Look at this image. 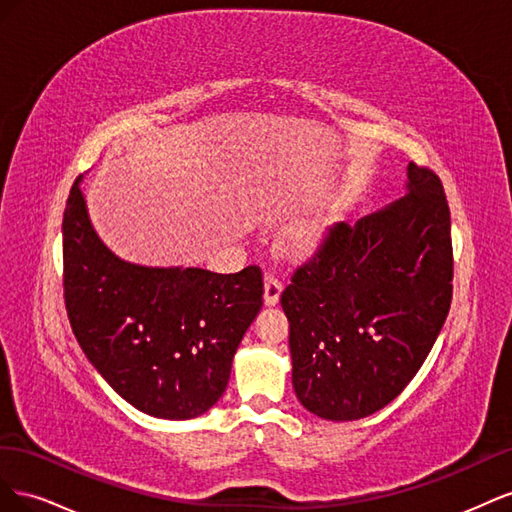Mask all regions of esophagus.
Returning a JSON list of instances; mask_svg holds the SVG:
<instances>
[{
  "mask_svg": "<svg viewBox=\"0 0 512 512\" xmlns=\"http://www.w3.org/2000/svg\"><path fill=\"white\" fill-rule=\"evenodd\" d=\"M282 290H284V282L280 280V277L273 275V273H267V277H265V303L275 305L277 301H280Z\"/></svg>",
  "mask_w": 512,
  "mask_h": 512,
  "instance_id": "1",
  "label": "esophagus"
}]
</instances>
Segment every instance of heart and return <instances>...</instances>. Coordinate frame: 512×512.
Listing matches in <instances>:
<instances>
[{"instance_id":"1","label":"heart","mask_w":512,"mask_h":512,"mask_svg":"<svg viewBox=\"0 0 512 512\" xmlns=\"http://www.w3.org/2000/svg\"><path fill=\"white\" fill-rule=\"evenodd\" d=\"M307 241H309V237H305V235H303V237H299V245H305Z\"/></svg>"}]
</instances>
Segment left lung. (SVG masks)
I'll use <instances>...</instances> for the list:
<instances>
[{
  "label": "left lung",
  "mask_w": 512,
  "mask_h": 512,
  "mask_svg": "<svg viewBox=\"0 0 512 512\" xmlns=\"http://www.w3.org/2000/svg\"><path fill=\"white\" fill-rule=\"evenodd\" d=\"M451 211L440 177L408 166V194L329 226L282 292L292 384L329 421L378 412L425 363L453 299Z\"/></svg>",
  "instance_id": "obj_1"
}]
</instances>
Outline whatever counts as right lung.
<instances>
[{"label": "right lung", "mask_w": 512, "mask_h": 512, "mask_svg": "<svg viewBox=\"0 0 512 512\" xmlns=\"http://www.w3.org/2000/svg\"><path fill=\"white\" fill-rule=\"evenodd\" d=\"M64 301L76 342L145 414L185 421L226 391L232 356L262 307V271L149 269L98 239L74 181L64 211Z\"/></svg>", "instance_id": "add662e5"}]
</instances>
